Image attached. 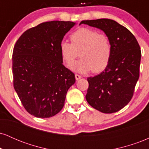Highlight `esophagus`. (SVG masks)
<instances>
[{
	"instance_id": "esophagus-1",
	"label": "esophagus",
	"mask_w": 149,
	"mask_h": 149,
	"mask_svg": "<svg viewBox=\"0 0 149 149\" xmlns=\"http://www.w3.org/2000/svg\"><path fill=\"white\" fill-rule=\"evenodd\" d=\"M75 78H76V80H78L81 78V76H80V75H78V74H76L75 75Z\"/></svg>"
}]
</instances>
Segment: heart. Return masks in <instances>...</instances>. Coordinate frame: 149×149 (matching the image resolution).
Returning a JSON list of instances; mask_svg holds the SVG:
<instances>
[{"label": "heart", "instance_id": "1", "mask_svg": "<svg viewBox=\"0 0 149 149\" xmlns=\"http://www.w3.org/2000/svg\"><path fill=\"white\" fill-rule=\"evenodd\" d=\"M71 42L62 41L60 43V52L66 64L70 66L78 57L71 69L77 73H85L93 71H102L110 59L111 45L109 38L100 34L97 31L88 28H81L71 34Z\"/></svg>", "mask_w": 149, "mask_h": 149}]
</instances>
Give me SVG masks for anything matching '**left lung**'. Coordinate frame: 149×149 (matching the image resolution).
Here are the masks:
<instances>
[{
  "mask_svg": "<svg viewBox=\"0 0 149 149\" xmlns=\"http://www.w3.org/2000/svg\"><path fill=\"white\" fill-rule=\"evenodd\" d=\"M82 24L102 30L111 45V54L104 71L88 78L87 102L104 113L118 111L130 102L139 80L141 56L139 43L127 28L114 20H84L80 25Z\"/></svg>",
  "mask_w": 149,
  "mask_h": 149,
  "instance_id": "obj_1",
  "label": "left lung"
}]
</instances>
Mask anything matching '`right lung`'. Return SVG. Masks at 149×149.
<instances>
[{"label":"right lung","instance_id":"obj_1","mask_svg":"<svg viewBox=\"0 0 149 149\" xmlns=\"http://www.w3.org/2000/svg\"><path fill=\"white\" fill-rule=\"evenodd\" d=\"M76 22L52 21L24 33L13 53L14 88L32 116L46 118L62 109L75 75L63 65L60 43Z\"/></svg>","mask_w":149,"mask_h":149}]
</instances>
